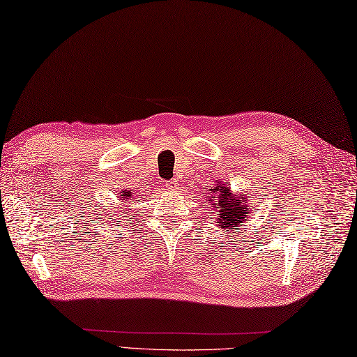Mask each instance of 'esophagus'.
<instances>
[{"mask_svg": "<svg viewBox=\"0 0 357 357\" xmlns=\"http://www.w3.org/2000/svg\"><path fill=\"white\" fill-rule=\"evenodd\" d=\"M167 186H168V189H171V190H176V189L178 188V180H177V178L169 180Z\"/></svg>", "mask_w": 357, "mask_h": 357, "instance_id": "34e87169", "label": "esophagus"}]
</instances>
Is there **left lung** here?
<instances>
[{
  "label": "left lung",
  "mask_w": 357,
  "mask_h": 357,
  "mask_svg": "<svg viewBox=\"0 0 357 357\" xmlns=\"http://www.w3.org/2000/svg\"><path fill=\"white\" fill-rule=\"evenodd\" d=\"M208 203L212 206V213H215L216 227L225 231H230L234 227H239L242 222L248 218H253L256 211H251L253 206L250 203V197L247 192H233L229 188V183L216 181V186L212 188L211 195L207 197ZM212 218V216H211Z\"/></svg>",
  "instance_id": "left-lung-1"
}]
</instances>
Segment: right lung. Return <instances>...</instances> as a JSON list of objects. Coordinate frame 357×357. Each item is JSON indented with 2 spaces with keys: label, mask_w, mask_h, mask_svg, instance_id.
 <instances>
[{
  "label": "right lung",
  "mask_w": 357,
  "mask_h": 357,
  "mask_svg": "<svg viewBox=\"0 0 357 357\" xmlns=\"http://www.w3.org/2000/svg\"><path fill=\"white\" fill-rule=\"evenodd\" d=\"M132 198H133V192H132V190H121V192H119V195H118V199H119V206H124V207H127L126 204H128V202L130 203H133L132 202ZM119 208H123V207H119Z\"/></svg>",
  "instance_id": "1"
}]
</instances>
